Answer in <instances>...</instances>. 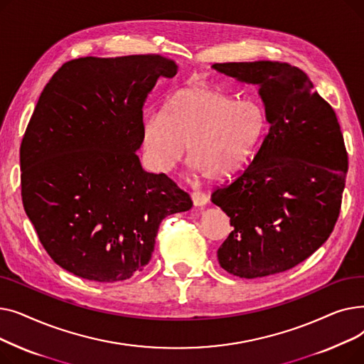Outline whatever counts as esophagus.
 I'll return each mask as SVG.
<instances>
[{
	"label": "esophagus",
	"mask_w": 364,
	"mask_h": 364,
	"mask_svg": "<svg viewBox=\"0 0 364 364\" xmlns=\"http://www.w3.org/2000/svg\"><path fill=\"white\" fill-rule=\"evenodd\" d=\"M192 200L195 206H203L208 203V196L203 192H198V190H195V192H192Z\"/></svg>",
	"instance_id": "obj_1"
}]
</instances>
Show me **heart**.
Instances as JSON below:
<instances>
[{
  "label": "heart",
  "instance_id": "heart-1",
  "mask_svg": "<svg viewBox=\"0 0 364 364\" xmlns=\"http://www.w3.org/2000/svg\"><path fill=\"white\" fill-rule=\"evenodd\" d=\"M265 131L267 113L258 100H236L213 85L190 84L169 95L164 114L146 117L141 139L158 171L180 164L188 146L198 174L223 180L254 156Z\"/></svg>",
  "mask_w": 364,
  "mask_h": 364
}]
</instances>
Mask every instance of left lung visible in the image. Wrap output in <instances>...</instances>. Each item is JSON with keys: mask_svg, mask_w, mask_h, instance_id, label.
I'll return each mask as SVG.
<instances>
[{"mask_svg": "<svg viewBox=\"0 0 364 364\" xmlns=\"http://www.w3.org/2000/svg\"><path fill=\"white\" fill-rule=\"evenodd\" d=\"M214 69L258 84L270 124L250 165L211 195L233 225L218 262L243 279L286 272L328 240L339 217L348 155L336 113L296 66L261 60Z\"/></svg>", "mask_w": 364, "mask_h": 364, "instance_id": "1", "label": "left lung"}]
</instances>
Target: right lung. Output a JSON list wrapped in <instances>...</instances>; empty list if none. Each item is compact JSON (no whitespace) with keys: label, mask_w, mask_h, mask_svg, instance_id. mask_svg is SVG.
<instances>
[{"label":"right lung","mask_w":364,"mask_h":364,"mask_svg":"<svg viewBox=\"0 0 364 364\" xmlns=\"http://www.w3.org/2000/svg\"><path fill=\"white\" fill-rule=\"evenodd\" d=\"M178 66L159 54L81 57L46 85L21 146L26 215L51 259L75 276L141 272L161 221L193 206L166 174L143 171V107Z\"/></svg>","instance_id":"add662e5"}]
</instances>
